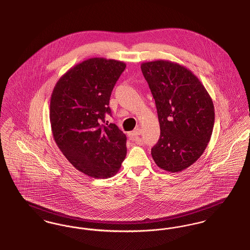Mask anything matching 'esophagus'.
Segmentation results:
<instances>
[{
    "label": "esophagus",
    "instance_id": "esophagus-1",
    "mask_svg": "<svg viewBox=\"0 0 250 250\" xmlns=\"http://www.w3.org/2000/svg\"><path fill=\"white\" fill-rule=\"evenodd\" d=\"M140 134V129H135L134 131L130 132V136H131V139L136 141L138 144H141L142 143V139L140 137H138V135Z\"/></svg>",
    "mask_w": 250,
    "mask_h": 250
}]
</instances>
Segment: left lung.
Returning <instances> with one entry per match:
<instances>
[{
	"label": "left lung",
	"mask_w": 250,
	"mask_h": 250,
	"mask_svg": "<svg viewBox=\"0 0 250 250\" xmlns=\"http://www.w3.org/2000/svg\"><path fill=\"white\" fill-rule=\"evenodd\" d=\"M141 70L155 100L161 130L151 156L164 170H184L210 141L214 124L210 95L192 71L177 63L146 62Z\"/></svg>",
	"instance_id": "left-lung-1"
}]
</instances>
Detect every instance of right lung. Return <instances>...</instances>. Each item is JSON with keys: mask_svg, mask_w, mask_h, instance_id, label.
<instances>
[{"mask_svg": "<svg viewBox=\"0 0 250 250\" xmlns=\"http://www.w3.org/2000/svg\"><path fill=\"white\" fill-rule=\"evenodd\" d=\"M126 64L90 58L71 67L53 88L50 120L53 138L68 162L93 178L118 173L127 154L126 135L106 115L113 88Z\"/></svg>", "mask_w": 250, "mask_h": 250, "instance_id": "1", "label": "right lung"}]
</instances>
